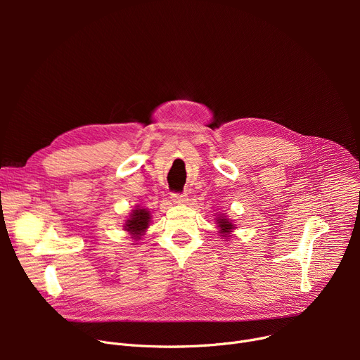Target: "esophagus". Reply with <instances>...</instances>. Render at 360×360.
<instances>
[{"instance_id": "34e87169", "label": "esophagus", "mask_w": 360, "mask_h": 360, "mask_svg": "<svg viewBox=\"0 0 360 360\" xmlns=\"http://www.w3.org/2000/svg\"><path fill=\"white\" fill-rule=\"evenodd\" d=\"M172 201L175 202V204H184L188 198H186V194H172Z\"/></svg>"}]
</instances>
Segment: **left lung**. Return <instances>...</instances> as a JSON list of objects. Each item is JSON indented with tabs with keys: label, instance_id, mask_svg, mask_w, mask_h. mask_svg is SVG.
<instances>
[{
	"label": "left lung",
	"instance_id": "1",
	"mask_svg": "<svg viewBox=\"0 0 360 360\" xmlns=\"http://www.w3.org/2000/svg\"><path fill=\"white\" fill-rule=\"evenodd\" d=\"M217 228L220 229L219 232H220V236H223L224 239L228 238L229 239V236H232L231 235V232L235 229V224L226 217V216H219L217 217Z\"/></svg>",
	"mask_w": 360,
	"mask_h": 360
}]
</instances>
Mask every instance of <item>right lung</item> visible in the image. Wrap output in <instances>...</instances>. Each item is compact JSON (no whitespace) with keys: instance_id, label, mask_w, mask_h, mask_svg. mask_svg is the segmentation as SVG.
Segmentation results:
<instances>
[{"instance_id":"obj_1","label":"right lung","mask_w":360,"mask_h":360,"mask_svg":"<svg viewBox=\"0 0 360 360\" xmlns=\"http://www.w3.org/2000/svg\"><path fill=\"white\" fill-rule=\"evenodd\" d=\"M150 219H151L150 212L147 209L137 207L136 210H132V213L129 214V219L125 221L124 231H127L131 235V238L139 239L148 228Z\"/></svg>"}]
</instances>
